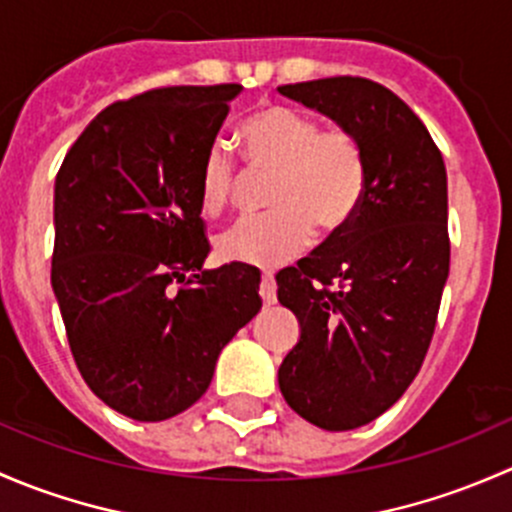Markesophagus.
I'll return each instance as SVG.
<instances>
[{
	"instance_id": "1",
	"label": "esophagus",
	"mask_w": 512,
	"mask_h": 512,
	"mask_svg": "<svg viewBox=\"0 0 512 512\" xmlns=\"http://www.w3.org/2000/svg\"><path fill=\"white\" fill-rule=\"evenodd\" d=\"M258 295L266 305L276 303V281H273L271 273H263L261 276V286H258Z\"/></svg>"
}]
</instances>
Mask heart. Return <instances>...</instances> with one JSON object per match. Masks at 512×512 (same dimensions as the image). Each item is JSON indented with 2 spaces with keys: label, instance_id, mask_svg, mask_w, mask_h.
I'll use <instances>...</instances> for the list:
<instances>
[{
  "label": "heart",
  "instance_id": "1",
  "mask_svg": "<svg viewBox=\"0 0 512 512\" xmlns=\"http://www.w3.org/2000/svg\"><path fill=\"white\" fill-rule=\"evenodd\" d=\"M249 167L273 172L266 204L271 212L241 219L217 239L229 261L271 268L298 254L320 234L345 229L367 189L365 145L352 130L323 128L313 113L286 103H263L239 125ZM236 162L224 145H212L199 170V204L219 217L234 199Z\"/></svg>",
  "mask_w": 512,
  "mask_h": 512
}]
</instances>
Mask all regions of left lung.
Wrapping results in <instances>:
<instances>
[{
  "mask_svg": "<svg viewBox=\"0 0 512 512\" xmlns=\"http://www.w3.org/2000/svg\"><path fill=\"white\" fill-rule=\"evenodd\" d=\"M278 93L365 145L355 217L276 276L278 300L300 323L278 387L305 421L350 431L407 392L429 350L451 258L444 157L414 110L370 78H318Z\"/></svg>",
  "mask_w": 512,
  "mask_h": 512,
  "instance_id": "obj_1",
  "label": "left lung"
}]
</instances>
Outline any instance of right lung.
Returning a JSON list of instances; mask_svg holds the SVG:
<instances>
[{
  "mask_svg": "<svg viewBox=\"0 0 512 512\" xmlns=\"http://www.w3.org/2000/svg\"><path fill=\"white\" fill-rule=\"evenodd\" d=\"M239 93L221 83L118 100L56 175L51 286L68 345L91 392L135 421L192 407L261 310L256 268H204L199 170Z\"/></svg>",
  "mask_w": 512,
  "mask_h": 512,
  "instance_id": "add662e5",
  "label": "right lung"
}]
</instances>
